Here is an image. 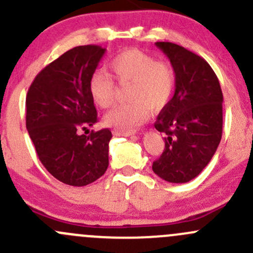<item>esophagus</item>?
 <instances>
[{
  "label": "esophagus",
  "instance_id": "1",
  "mask_svg": "<svg viewBox=\"0 0 253 253\" xmlns=\"http://www.w3.org/2000/svg\"><path fill=\"white\" fill-rule=\"evenodd\" d=\"M112 133L115 134V136H132V134H134L136 132L134 131H124V129H119V128H115L114 131H112Z\"/></svg>",
  "mask_w": 253,
  "mask_h": 253
}]
</instances>
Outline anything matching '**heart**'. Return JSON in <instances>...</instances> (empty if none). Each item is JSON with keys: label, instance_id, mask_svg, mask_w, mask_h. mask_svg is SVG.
<instances>
[{"label": "heart", "instance_id": "obj_1", "mask_svg": "<svg viewBox=\"0 0 253 253\" xmlns=\"http://www.w3.org/2000/svg\"><path fill=\"white\" fill-rule=\"evenodd\" d=\"M115 79L128 84L127 99L131 101L112 109L104 122L115 128L131 131L145 121L150 109L160 110L167 105L174 90L175 73L165 61H155L149 53L128 48L115 56L109 63ZM91 99L101 109H108L115 100V83L108 72L95 70L88 81Z\"/></svg>", "mask_w": 253, "mask_h": 253}]
</instances>
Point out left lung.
<instances>
[{
  "mask_svg": "<svg viewBox=\"0 0 253 253\" xmlns=\"http://www.w3.org/2000/svg\"><path fill=\"white\" fill-rule=\"evenodd\" d=\"M175 73V93L154 126L165 148L153 171L172 183L201 174L213 158L223 132V93L214 71L201 56L172 42H155Z\"/></svg>",
  "mask_w": 253,
  "mask_h": 253,
  "instance_id": "obj_1",
  "label": "left lung"
}]
</instances>
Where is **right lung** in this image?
<instances>
[{"instance_id": "1", "label": "right lung", "mask_w": 253, "mask_h": 253, "mask_svg": "<svg viewBox=\"0 0 253 253\" xmlns=\"http://www.w3.org/2000/svg\"><path fill=\"white\" fill-rule=\"evenodd\" d=\"M105 51L71 48L40 71L28 90V133L45 169L66 185H89L109 167L110 129L82 134L98 121L88 81Z\"/></svg>"}]
</instances>
